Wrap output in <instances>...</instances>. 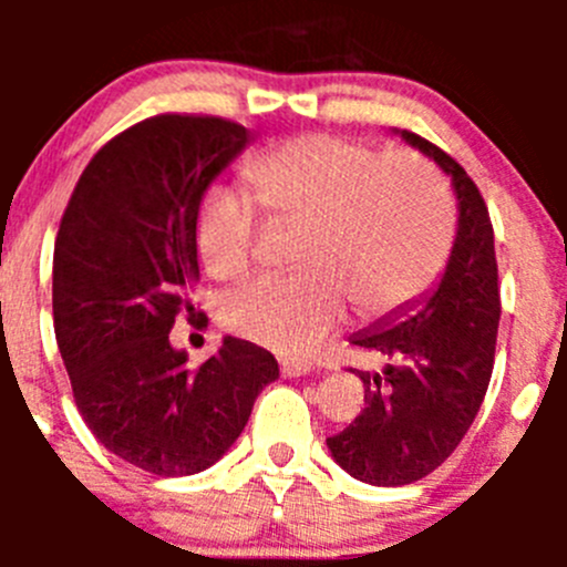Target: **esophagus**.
Here are the masks:
<instances>
[{
    "mask_svg": "<svg viewBox=\"0 0 567 567\" xmlns=\"http://www.w3.org/2000/svg\"><path fill=\"white\" fill-rule=\"evenodd\" d=\"M310 373V364L307 362H282V375L288 379H299V375Z\"/></svg>",
    "mask_w": 567,
    "mask_h": 567,
    "instance_id": "esophagus-1",
    "label": "esophagus"
}]
</instances>
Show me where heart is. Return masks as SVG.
Segmentation results:
<instances>
[{"label": "heart", "instance_id": "obj_1", "mask_svg": "<svg viewBox=\"0 0 567 567\" xmlns=\"http://www.w3.org/2000/svg\"><path fill=\"white\" fill-rule=\"evenodd\" d=\"M277 225L296 227L293 274L247 282L221 316L238 334L288 357L312 353L346 316L398 312L444 271L455 210L442 183L403 153L334 134H301L257 153L244 169ZM260 219L247 197L205 194L197 249L216 279H238L255 257Z\"/></svg>", "mask_w": 567, "mask_h": 567}]
</instances>
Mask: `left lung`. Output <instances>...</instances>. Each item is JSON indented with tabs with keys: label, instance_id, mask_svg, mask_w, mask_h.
Returning <instances> with one entry per match:
<instances>
[{
	"label": "left lung",
	"instance_id": "8db88e82",
	"mask_svg": "<svg viewBox=\"0 0 567 567\" xmlns=\"http://www.w3.org/2000/svg\"><path fill=\"white\" fill-rule=\"evenodd\" d=\"M403 140L453 177L461 214L436 293L351 340L390 364L373 375L357 370L364 411L326 444L370 485L416 483L455 453L488 390L502 312L494 227L477 183L425 136L403 131Z\"/></svg>",
	"mask_w": 567,
	"mask_h": 567
}]
</instances>
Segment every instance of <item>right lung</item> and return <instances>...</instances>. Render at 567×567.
<instances>
[{"mask_svg":"<svg viewBox=\"0 0 567 567\" xmlns=\"http://www.w3.org/2000/svg\"><path fill=\"white\" fill-rule=\"evenodd\" d=\"M244 125L156 114L109 140L84 167L54 241V334L73 400L109 453L158 477L197 474L241 436L274 353L225 337L192 368L169 346L197 266L208 183L247 147Z\"/></svg>","mask_w":567,"mask_h":567,"instance_id":"obj_1","label":"right lung"}]
</instances>
